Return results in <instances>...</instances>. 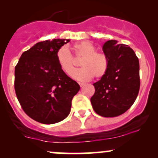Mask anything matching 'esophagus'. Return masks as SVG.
I'll return each mask as SVG.
<instances>
[{
  "mask_svg": "<svg viewBox=\"0 0 158 158\" xmlns=\"http://www.w3.org/2000/svg\"><path fill=\"white\" fill-rule=\"evenodd\" d=\"M79 86H80V87H82V86H84V85H85V83L79 82Z\"/></svg>",
  "mask_w": 158,
  "mask_h": 158,
  "instance_id": "1",
  "label": "esophagus"
}]
</instances>
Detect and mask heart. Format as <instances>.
I'll return each instance as SVG.
<instances>
[{
	"label": "heart",
	"instance_id": "heart-1",
	"mask_svg": "<svg viewBox=\"0 0 158 158\" xmlns=\"http://www.w3.org/2000/svg\"><path fill=\"white\" fill-rule=\"evenodd\" d=\"M76 56L81 58L80 66L70 73L72 78L78 81H88L94 77H102L108 68V59L104 52L96 51V47L88 41H82L72 46ZM56 60L63 72L69 74L73 69L75 61L65 47H61L56 52Z\"/></svg>",
	"mask_w": 158,
	"mask_h": 158
}]
</instances>
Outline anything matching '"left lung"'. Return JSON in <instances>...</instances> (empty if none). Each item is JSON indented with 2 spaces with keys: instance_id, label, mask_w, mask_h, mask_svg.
I'll return each mask as SVG.
<instances>
[{
  "instance_id": "1",
  "label": "left lung",
  "mask_w": 158,
  "mask_h": 158,
  "mask_svg": "<svg viewBox=\"0 0 158 158\" xmlns=\"http://www.w3.org/2000/svg\"><path fill=\"white\" fill-rule=\"evenodd\" d=\"M102 50L108 59V68L100 80L93 84L95 93L90 102L99 115L117 117L131 108L138 95L139 60L130 47L116 40L106 41Z\"/></svg>"
}]
</instances>
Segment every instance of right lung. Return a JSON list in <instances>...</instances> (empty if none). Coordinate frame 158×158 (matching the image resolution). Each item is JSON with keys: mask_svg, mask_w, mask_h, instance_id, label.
Listing matches in <instances>:
<instances>
[{"mask_svg": "<svg viewBox=\"0 0 158 158\" xmlns=\"http://www.w3.org/2000/svg\"><path fill=\"white\" fill-rule=\"evenodd\" d=\"M69 39L37 43L23 52L15 68V90L21 108L30 118L54 124L66 118L80 87L58 64L56 52Z\"/></svg>", "mask_w": 158, "mask_h": 158, "instance_id": "add662e5", "label": "right lung"}]
</instances>
